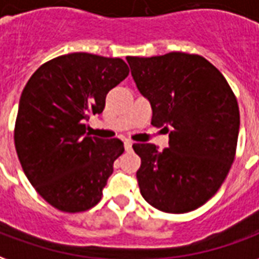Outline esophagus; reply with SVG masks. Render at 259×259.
I'll return each mask as SVG.
<instances>
[{"label":"esophagus","instance_id":"34e87169","mask_svg":"<svg viewBox=\"0 0 259 259\" xmlns=\"http://www.w3.org/2000/svg\"><path fill=\"white\" fill-rule=\"evenodd\" d=\"M124 146H125V150H131L132 142H131V141H125V143H124Z\"/></svg>","mask_w":259,"mask_h":259}]
</instances>
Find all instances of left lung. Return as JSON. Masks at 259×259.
<instances>
[{"mask_svg": "<svg viewBox=\"0 0 259 259\" xmlns=\"http://www.w3.org/2000/svg\"><path fill=\"white\" fill-rule=\"evenodd\" d=\"M138 90L152 105V125L168 132L169 146L134 143L143 199L169 214L207 203L229 174L240 127L239 105L220 70L203 56L169 52L127 56Z\"/></svg>", "mask_w": 259, "mask_h": 259, "instance_id": "obj_1", "label": "left lung"}]
</instances>
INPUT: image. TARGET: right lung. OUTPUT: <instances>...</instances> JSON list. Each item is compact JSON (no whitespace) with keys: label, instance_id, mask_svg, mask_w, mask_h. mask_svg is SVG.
I'll list each match as a JSON object with an SVG mask.
<instances>
[{"label":"right lung","instance_id":"right-lung-1","mask_svg":"<svg viewBox=\"0 0 259 259\" xmlns=\"http://www.w3.org/2000/svg\"><path fill=\"white\" fill-rule=\"evenodd\" d=\"M128 73L120 58L74 52L45 62L24 87L15 148L30 184L56 209L82 212L101 201L124 143L88 137L84 122Z\"/></svg>","mask_w":259,"mask_h":259}]
</instances>
